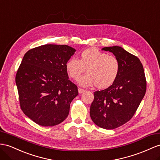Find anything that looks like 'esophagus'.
Listing matches in <instances>:
<instances>
[{
	"mask_svg": "<svg viewBox=\"0 0 160 160\" xmlns=\"http://www.w3.org/2000/svg\"><path fill=\"white\" fill-rule=\"evenodd\" d=\"M84 91H84V89H82V88H78V92H79L80 94H81V93H83Z\"/></svg>",
	"mask_w": 160,
	"mask_h": 160,
	"instance_id": "esophagus-1",
	"label": "esophagus"
}]
</instances>
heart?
Listing matches in <instances>:
<instances>
[{"instance_id": "b5f03b06", "label": "heart", "mask_w": 160, "mask_h": 160, "mask_svg": "<svg viewBox=\"0 0 160 160\" xmlns=\"http://www.w3.org/2000/svg\"><path fill=\"white\" fill-rule=\"evenodd\" d=\"M65 70L71 78L77 80L84 87L95 85L99 89L111 87L117 80L120 71V64L116 57L108 55L95 48L86 49L81 52L80 59L70 58L65 63Z\"/></svg>"}]
</instances>
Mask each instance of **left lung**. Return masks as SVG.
I'll return each mask as SVG.
<instances>
[{
	"instance_id": "8db88e82",
	"label": "left lung",
	"mask_w": 160,
	"mask_h": 160,
	"mask_svg": "<svg viewBox=\"0 0 160 160\" xmlns=\"http://www.w3.org/2000/svg\"><path fill=\"white\" fill-rule=\"evenodd\" d=\"M112 52L120 64L117 80L111 87L94 92L90 115L96 125L111 130L124 124L136 112L146 92V79L138 57L121 47H104Z\"/></svg>"
}]
</instances>
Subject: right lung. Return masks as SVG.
Returning a JSON list of instances; mask_svg holds the SVG:
<instances>
[{"mask_svg":"<svg viewBox=\"0 0 160 160\" xmlns=\"http://www.w3.org/2000/svg\"><path fill=\"white\" fill-rule=\"evenodd\" d=\"M76 49L68 45L44 44L24 55L15 77L21 109L42 126L63 122L70 103L78 95L69 80L65 63Z\"/></svg>","mask_w":160,"mask_h":160,"instance_id":"obj_1","label":"right lung"}]
</instances>
